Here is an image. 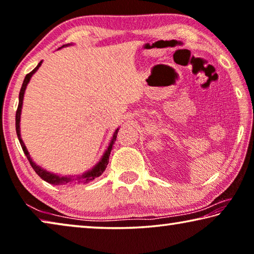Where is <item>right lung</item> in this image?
<instances>
[{
	"mask_svg": "<svg viewBox=\"0 0 254 254\" xmlns=\"http://www.w3.org/2000/svg\"><path fill=\"white\" fill-rule=\"evenodd\" d=\"M67 45H69V44L63 45V47H67ZM41 65H42V62H40L39 65H37L35 68H34V69L30 71L29 74L26 75L24 82H22L20 92H19V104H18V108H17V113H16V131H17V135H18L19 142H20L21 148H22V150H24V153H25L26 156H27L30 165H32V168L35 170V172L37 173V176H39L41 179H43L44 181H47V183H49V184L65 185V186H71V185H75L76 183L86 184V183H89V181H92L93 179H96V178H98L99 176L103 175V172L105 171V169L107 168V164H108V161H109V155H111L113 145H114V142L116 141V137H117V132H119V128H116V130H115L114 134H113V138L111 140V142H109L108 148L106 149L105 154L103 155V157H101V160L99 161V163H97V165L94 166V168L89 170L88 172H84L82 176H78V177H73V176H71V177L70 176H68V177H60V176L55 175V173L48 172L47 170H44V169L41 168V166L36 165L35 163H34V162L32 161V158H30V156H29L28 150H27V148H26L25 143H24V141H22L21 135H20V114H21L22 100H24L25 90H26V88H27V84H28L30 77H32L33 74L35 73L37 69H39Z\"/></svg>",
	"mask_w": 254,
	"mask_h": 254,
	"instance_id": "right-lung-1",
	"label": "right lung"
}]
</instances>
